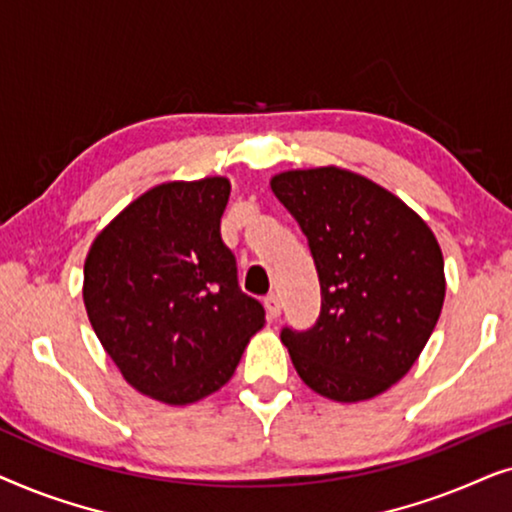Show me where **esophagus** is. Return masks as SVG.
I'll return each instance as SVG.
<instances>
[{
	"label": "esophagus",
	"mask_w": 512,
	"mask_h": 512,
	"mask_svg": "<svg viewBox=\"0 0 512 512\" xmlns=\"http://www.w3.org/2000/svg\"><path fill=\"white\" fill-rule=\"evenodd\" d=\"M263 303H265V310H268L272 319H277L279 314H282V303H279L277 293H270V296H265Z\"/></svg>",
	"instance_id": "34e87169"
}]
</instances>
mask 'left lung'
Returning <instances> with one entry per match:
<instances>
[{
    "mask_svg": "<svg viewBox=\"0 0 512 512\" xmlns=\"http://www.w3.org/2000/svg\"><path fill=\"white\" fill-rule=\"evenodd\" d=\"M270 188L303 228L321 284L314 328L282 331L293 368L331 401L384 394L408 375L443 310L436 235L398 195L345 167L286 170Z\"/></svg>",
    "mask_w": 512,
    "mask_h": 512,
    "instance_id": "8db88e82",
    "label": "left lung"
}]
</instances>
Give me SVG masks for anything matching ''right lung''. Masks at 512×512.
<instances>
[{"instance_id": "obj_1", "label": "right lung", "mask_w": 512, "mask_h": 512, "mask_svg": "<svg viewBox=\"0 0 512 512\" xmlns=\"http://www.w3.org/2000/svg\"><path fill=\"white\" fill-rule=\"evenodd\" d=\"M230 181H165L90 244L83 303L104 352L139 394L198 403L233 377L265 310L237 286L221 240Z\"/></svg>"}]
</instances>
